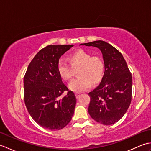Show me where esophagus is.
I'll list each match as a JSON object with an SVG mask.
<instances>
[{
    "label": "esophagus",
    "mask_w": 151,
    "mask_h": 151,
    "mask_svg": "<svg viewBox=\"0 0 151 151\" xmlns=\"http://www.w3.org/2000/svg\"><path fill=\"white\" fill-rule=\"evenodd\" d=\"M75 95H76V97L78 99V98L79 97V96L81 95V93H75Z\"/></svg>",
    "instance_id": "esophagus-1"
}]
</instances>
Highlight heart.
I'll return each mask as SVG.
<instances>
[{
    "instance_id": "heart-1",
    "label": "heart",
    "mask_w": 151,
    "mask_h": 151,
    "mask_svg": "<svg viewBox=\"0 0 151 151\" xmlns=\"http://www.w3.org/2000/svg\"><path fill=\"white\" fill-rule=\"evenodd\" d=\"M69 64L61 60L58 63V71L61 77L69 81L73 77V69L79 67L77 78L70 82L69 88L75 92H82L90 88L91 84H98L104 72L103 59L99 56H92L84 50L80 49L70 54Z\"/></svg>"
}]
</instances>
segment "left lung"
<instances>
[{"label":"left lung","instance_id":"left-lung-1","mask_svg":"<svg viewBox=\"0 0 151 151\" xmlns=\"http://www.w3.org/2000/svg\"><path fill=\"white\" fill-rule=\"evenodd\" d=\"M81 45L99 48L104 63L101 83L88 94L89 114L99 123L114 124L123 117L130 104L132 75L122 54L110 44L99 40Z\"/></svg>","mask_w":151,"mask_h":151}]
</instances>
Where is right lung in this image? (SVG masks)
Segmentation results:
<instances>
[{"instance_id": "add662e5", "label": "right lung", "mask_w": 151, "mask_h": 151, "mask_svg": "<svg viewBox=\"0 0 151 151\" xmlns=\"http://www.w3.org/2000/svg\"><path fill=\"white\" fill-rule=\"evenodd\" d=\"M73 47L50 45L41 49L24 76V99L28 113L46 129H62L74 114L76 97L63 84L58 71L60 57ZM65 91L67 95L61 98Z\"/></svg>"}]
</instances>
